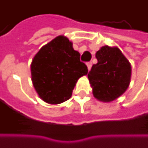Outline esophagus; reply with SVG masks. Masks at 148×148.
I'll return each instance as SVG.
<instances>
[{"mask_svg":"<svg viewBox=\"0 0 148 148\" xmlns=\"http://www.w3.org/2000/svg\"><path fill=\"white\" fill-rule=\"evenodd\" d=\"M86 65H87V67H88V70L90 71V69L91 68V66H92V62H86Z\"/></svg>","mask_w":148,"mask_h":148,"instance_id":"34e87169","label":"esophagus"}]
</instances>
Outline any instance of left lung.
Segmentation results:
<instances>
[{"mask_svg":"<svg viewBox=\"0 0 148 148\" xmlns=\"http://www.w3.org/2000/svg\"><path fill=\"white\" fill-rule=\"evenodd\" d=\"M98 62L89 71L88 78L94 96L110 102L128 89L131 77V66L118 48L104 46L95 54Z\"/></svg>","mask_w":148,"mask_h":148,"instance_id":"1","label":"left lung"}]
</instances>
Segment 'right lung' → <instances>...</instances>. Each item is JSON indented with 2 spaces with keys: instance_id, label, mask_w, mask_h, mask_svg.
<instances>
[{
  "instance_id": "add662e5",
  "label": "right lung",
  "mask_w": 148,
  "mask_h": 148,
  "mask_svg": "<svg viewBox=\"0 0 148 148\" xmlns=\"http://www.w3.org/2000/svg\"><path fill=\"white\" fill-rule=\"evenodd\" d=\"M87 72L80 53L64 36L55 38L44 45L31 63L34 86L40 98L52 105L70 99L77 80Z\"/></svg>"
}]
</instances>
